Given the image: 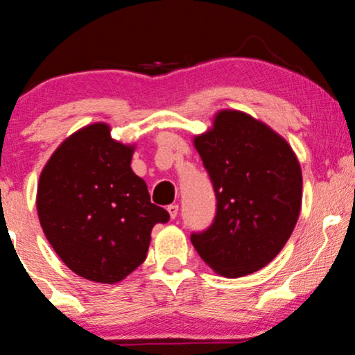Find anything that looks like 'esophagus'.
<instances>
[{"mask_svg": "<svg viewBox=\"0 0 355 355\" xmlns=\"http://www.w3.org/2000/svg\"><path fill=\"white\" fill-rule=\"evenodd\" d=\"M178 211H179V207L176 205V203H173V205L168 207V213H169V216L173 218V220L178 216Z\"/></svg>", "mask_w": 355, "mask_h": 355, "instance_id": "esophagus-1", "label": "esophagus"}]
</instances>
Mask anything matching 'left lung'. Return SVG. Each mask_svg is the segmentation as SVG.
Listing matches in <instances>:
<instances>
[{"mask_svg":"<svg viewBox=\"0 0 355 355\" xmlns=\"http://www.w3.org/2000/svg\"><path fill=\"white\" fill-rule=\"evenodd\" d=\"M193 147L216 196L213 225L191 241L226 278L255 273L293 234L302 207V169L283 135L239 110H220Z\"/></svg>","mask_w":355,"mask_h":355,"instance_id":"left-lung-1","label":"left lung"}]
</instances>
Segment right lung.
I'll list each match as a JSON object with an SVG mask.
<instances>
[{"label":"right lung","mask_w":355,"mask_h":355,"mask_svg":"<svg viewBox=\"0 0 355 355\" xmlns=\"http://www.w3.org/2000/svg\"><path fill=\"white\" fill-rule=\"evenodd\" d=\"M134 150L111 137L110 124H87L62 140L38 179L48 242L67 268L95 283L132 273L147 259L153 226L169 220L130 168Z\"/></svg>","instance_id":"add662e5"}]
</instances>
